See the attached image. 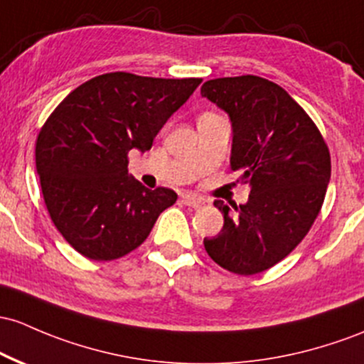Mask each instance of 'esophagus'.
Masks as SVG:
<instances>
[{"mask_svg": "<svg viewBox=\"0 0 364 364\" xmlns=\"http://www.w3.org/2000/svg\"><path fill=\"white\" fill-rule=\"evenodd\" d=\"M181 200H183V203H185V205H188V207H200L202 203H203L202 198L195 197V195H191V193L183 195Z\"/></svg>", "mask_w": 364, "mask_h": 364, "instance_id": "34e87169", "label": "esophagus"}]
</instances>
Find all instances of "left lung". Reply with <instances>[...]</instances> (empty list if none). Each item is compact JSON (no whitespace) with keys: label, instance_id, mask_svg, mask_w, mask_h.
I'll use <instances>...</instances> for the list:
<instances>
[{"label":"left lung","instance_id":"8db88e82","mask_svg":"<svg viewBox=\"0 0 364 364\" xmlns=\"http://www.w3.org/2000/svg\"><path fill=\"white\" fill-rule=\"evenodd\" d=\"M202 97L230 114L231 171L250 185L249 202L215 200L221 233L203 238L210 259L235 274L262 273L285 259L316 221L330 181V150L307 112L259 75L203 82Z\"/></svg>","mask_w":364,"mask_h":364}]
</instances>
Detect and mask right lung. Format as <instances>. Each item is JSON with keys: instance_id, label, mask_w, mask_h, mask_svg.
<instances>
[{"instance_id": "add662e5", "label": "right lung", "mask_w": 364, "mask_h": 364, "mask_svg": "<svg viewBox=\"0 0 364 364\" xmlns=\"http://www.w3.org/2000/svg\"><path fill=\"white\" fill-rule=\"evenodd\" d=\"M200 77L97 75L67 95L36 138V169L48 214L62 237L93 261L138 249L176 191L127 176L129 151L150 150Z\"/></svg>"}]
</instances>
